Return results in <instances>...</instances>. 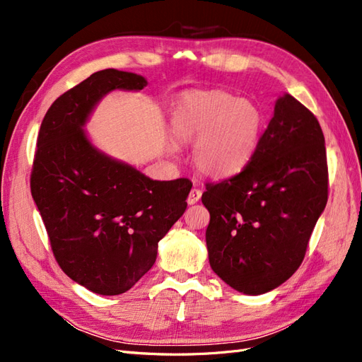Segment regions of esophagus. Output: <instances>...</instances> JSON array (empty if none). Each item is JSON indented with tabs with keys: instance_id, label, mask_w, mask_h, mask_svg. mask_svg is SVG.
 <instances>
[{
	"instance_id": "esophagus-1",
	"label": "esophagus",
	"mask_w": 362,
	"mask_h": 362,
	"mask_svg": "<svg viewBox=\"0 0 362 362\" xmlns=\"http://www.w3.org/2000/svg\"><path fill=\"white\" fill-rule=\"evenodd\" d=\"M201 196H202V192H201L199 189H193V190L189 193V198H187L189 205H193V204L198 202V201L201 199Z\"/></svg>"
}]
</instances>
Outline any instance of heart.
Returning a JSON list of instances; mask_svg holds the SVG:
<instances>
[{"label":"heart","instance_id":"b5f03b06","mask_svg":"<svg viewBox=\"0 0 362 362\" xmlns=\"http://www.w3.org/2000/svg\"><path fill=\"white\" fill-rule=\"evenodd\" d=\"M264 129L257 103L222 90H192L180 96L172 131L194 146L193 163L205 177L228 178L254 157Z\"/></svg>","mask_w":362,"mask_h":362}]
</instances>
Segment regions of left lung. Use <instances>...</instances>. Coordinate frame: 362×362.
<instances>
[{
    "label": "left lung",
    "mask_w": 362,
    "mask_h": 362,
    "mask_svg": "<svg viewBox=\"0 0 362 362\" xmlns=\"http://www.w3.org/2000/svg\"><path fill=\"white\" fill-rule=\"evenodd\" d=\"M327 202V163L319 120L296 98L275 113L243 170L206 184L205 240L216 275L245 294L279 287L302 264Z\"/></svg>",
    "instance_id": "obj_1"
}]
</instances>
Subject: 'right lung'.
I'll use <instances>...</instances> for the list:
<instances>
[{
  "mask_svg": "<svg viewBox=\"0 0 362 362\" xmlns=\"http://www.w3.org/2000/svg\"><path fill=\"white\" fill-rule=\"evenodd\" d=\"M146 84L133 72L98 71L52 103L37 136L30 187L52 254L72 281L103 296L128 291L154 266L192 189L187 178H148L84 133L107 93Z\"/></svg>",
  "mask_w": 362,
  "mask_h": 362,
  "instance_id": "1",
  "label": "right lung"
}]
</instances>
